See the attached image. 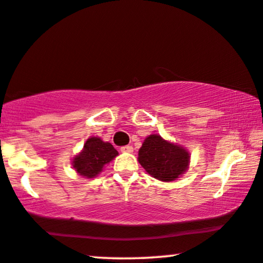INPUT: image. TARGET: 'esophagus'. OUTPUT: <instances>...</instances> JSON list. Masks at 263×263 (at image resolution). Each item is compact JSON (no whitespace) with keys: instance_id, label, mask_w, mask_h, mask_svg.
<instances>
[{"instance_id":"esophagus-1","label":"esophagus","mask_w":263,"mask_h":263,"mask_svg":"<svg viewBox=\"0 0 263 263\" xmlns=\"http://www.w3.org/2000/svg\"><path fill=\"white\" fill-rule=\"evenodd\" d=\"M120 150L122 153H132L134 152V148H132L131 145H125V146H121Z\"/></svg>"}]
</instances>
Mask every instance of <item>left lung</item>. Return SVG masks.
<instances>
[{
  "mask_svg": "<svg viewBox=\"0 0 263 263\" xmlns=\"http://www.w3.org/2000/svg\"><path fill=\"white\" fill-rule=\"evenodd\" d=\"M138 161L150 176L161 181H173L186 172L190 154L159 135H150L138 152Z\"/></svg>",
  "mask_w": 263,
  "mask_h": 263,
  "instance_id": "left-lung-1",
  "label": "left lung"
}]
</instances>
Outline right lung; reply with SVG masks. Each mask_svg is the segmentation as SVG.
Returning <instances> with one entry per match:
<instances>
[{
  "mask_svg": "<svg viewBox=\"0 0 263 263\" xmlns=\"http://www.w3.org/2000/svg\"><path fill=\"white\" fill-rule=\"evenodd\" d=\"M118 152L108 142H103L99 137H90L84 144V148L72 161L73 168L79 176L95 178L103 171V167L109 163Z\"/></svg>",
  "mask_w": 263,
  "mask_h": 263,
  "instance_id": "obj_1",
  "label": "right lung"
}]
</instances>
